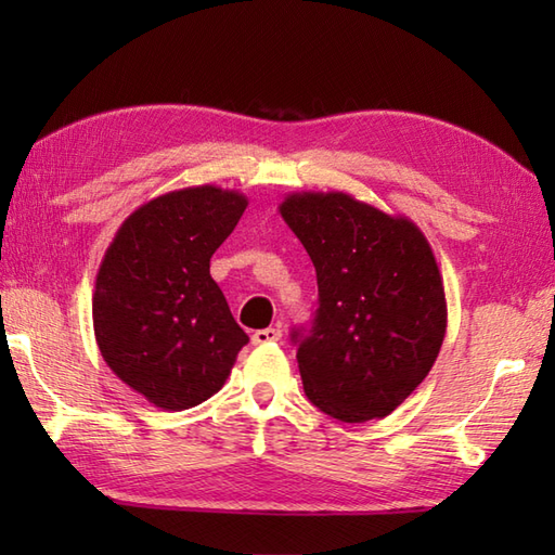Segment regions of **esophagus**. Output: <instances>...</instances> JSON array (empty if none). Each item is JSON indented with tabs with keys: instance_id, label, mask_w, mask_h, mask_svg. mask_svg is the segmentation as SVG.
I'll list each match as a JSON object with an SVG mask.
<instances>
[{
	"instance_id": "34e87169",
	"label": "esophagus",
	"mask_w": 555,
	"mask_h": 555,
	"mask_svg": "<svg viewBox=\"0 0 555 555\" xmlns=\"http://www.w3.org/2000/svg\"><path fill=\"white\" fill-rule=\"evenodd\" d=\"M281 328L279 326H269V328H259V332L253 334V344L255 346H267V344H276L281 340Z\"/></svg>"
}]
</instances>
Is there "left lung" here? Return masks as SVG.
<instances>
[{
  "mask_svg": "<svg viewBox=\"0 0 555 555\" xmlns=\"http://www.w3.org/2000/svg\"><path fill=\"white\" fill-rule=\"evenodd\" d=\"M279 211L320 288L312 328L291 334L305 393L340 422L391 415L429 374L446 336L429 241L408 217L348 193H291Z\"/></svg>",
  "mask_w": 555,
  "mask_h": 555,
  "instance_id": "8db88e82",
  "label": "left lung"
}]
</instances>
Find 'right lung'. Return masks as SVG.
Listing matches in <instances>:
<instances>
[{
	"label": "right lung",
	"instance_id": "1",
	"mask_svg": "<svg viewBox=\"0 0 555 555\" xmlns=\"http://www.w3.org/2000/svg\"><path fill=\"white\" fill-rule=\"evenodd\" d=\"M247 197L195 185L150 199L104 253L92 326L104 362L162 410H188L229 379L247 334L235 324L209 259Z\"/></svg>",
	"mask_w": 555,
	"mask_h": 555
}]
</instances>
